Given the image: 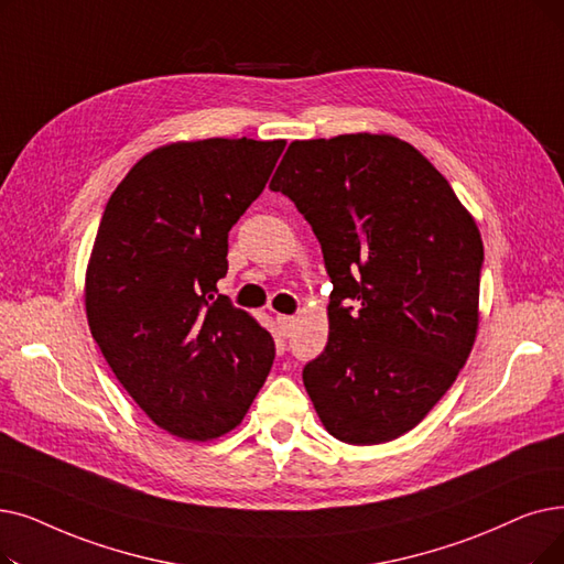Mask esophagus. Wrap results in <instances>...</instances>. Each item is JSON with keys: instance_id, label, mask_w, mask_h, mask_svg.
Listing matches in <instances>:
<instances>
[{"instance_id": "1", "label": "esophagus", "mask_w": 564, "mask_h": 564, "mask_svg": "<svg viewBox=\"0 0 564 564\" xmlns=\"http://www.w3.org/2000/svg\"><path fill=\"white\" fill-rule=\"evenodd\" d=\"M295 317L292 315H276V325H279V329H281V334L283 336H288L290 332H292V327H295Z\"/></svg>"}]
</instances>
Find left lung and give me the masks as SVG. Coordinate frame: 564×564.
<instances>
[{
    "label": "left lung",
    "mask_w": 564,
    "mask_h": 564,
    "mask_svg": "<svg viewBox=\"0 0 564 564\" xmlns=\"http://www.w3.org/2000/svg\"><path fill=\"white\" fill-rule=\"evenodd\" d=\"M269 188L304 214L334 283L327 348L302 373L317 417L348 445L412 431L475 346L484 243L473 214L387 133L290 142Z\"/></svg>",
    "instance_id": "left-lung-1"
}]
</instances>
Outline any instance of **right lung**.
<instances>
[{"instance_id":"add662e5","label":"right lung","mask_w":564,"mask_h":564,"mask_svg":"<svg viewBox=\"0 0 564 564\" xmlns=\"http://www.w3.org/2000/svg\"><path fill=\"white\" fill-rule=\"evenodd\" d=\"M283 147L170 142L144 154L106 205L85 274L87 323L119 384L170 435L230 433L272 369V334L214 292L228 272V232Z\"/></svg>"}]
</instances>
